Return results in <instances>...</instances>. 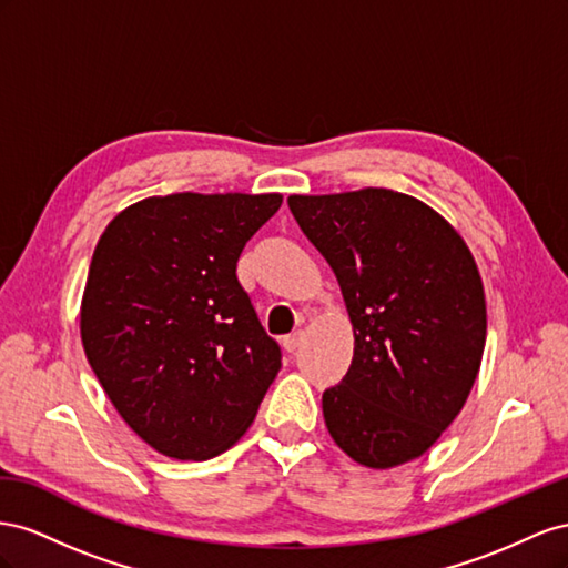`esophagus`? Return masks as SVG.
Listing matches in <instances>:
<instances>
[{"label":"esophagus","instance_id":"esophagus-1","mask_svg":"<svg viewBox=\"0 0 568 568\" xmlns=\"http://www.w3.org/2000/svg\"><path fill=\"white\" fill-rule=\"evenodd\" d=\"M300 343H302V331H295V333H290V335L283 337V347L287 352H295L300 347Z\"/></svg>","mask_w":568,"mask_h":568}]
</instances>
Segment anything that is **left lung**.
<instances>
[{
	"label": "left lung",
	"instance_id": "obj_1",
	"mask_svg": "<svg viewBox=\"0 0 568 568\" xmlns=\"http://www.w3.org/2000/svg\"><path fill=\"white\" fill-rule=\"evenodd\" d=\"M302 233L337 275L354 359L323 393L333 440L371 468L416 459L457 418L478 376L485 295L457 231L409 194H293Z\"/></svg>",
	"mask_w": 568,
	"mask_h": 568
}]
</instances>
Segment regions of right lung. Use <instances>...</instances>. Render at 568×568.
I'll use <instances>...</instances> for the list:
<instances>
[{
    "mask_svg": "<svg viewBox=\"0 0 568 568\" xmlns=\"http://www.w3.org/2000/svg\"><path fill=\"white\" fill-rule=\"evenodd\" d=\"M281 194H166L128 206L97 242L80 310L111 404L173 459H212L250 428L281 371L237 258Z\"/></svg>",
    "mask_w": 568,
    "mask_h": 568,
    "instance_id": "right-lung-1",
    "label": "right lung"
}]
</instances>
